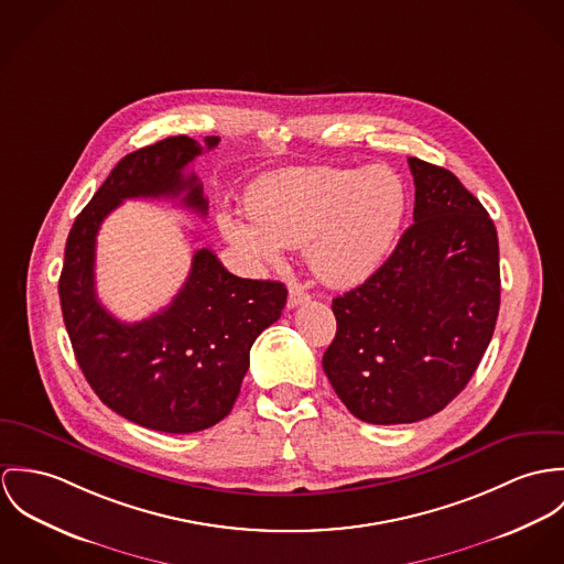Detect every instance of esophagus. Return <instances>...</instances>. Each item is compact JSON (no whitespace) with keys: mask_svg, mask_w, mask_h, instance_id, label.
Here are the masks:
<instances>
[{"mask_svg":"<svg viewBox=\"0 0 564 564\" xmlns=\"http://www.w3.org/2000/svg\"><path fill=\"white\" fill-rule=\"evenodd\" d=\"M310 299H312V296H310L303 288L292 285V288H290V292H288V307H290V310H294V307H299V305L307 303Z\"/></svg>","mask_w":564,"mask_h":564,"instance_id":"obj_1","label":"esophagus"}]
</instances>
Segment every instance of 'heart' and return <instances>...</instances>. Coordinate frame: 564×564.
I'll list each match as a JSON object with an SVG mask.
<instances>
[{
  "label": "heart",
  "instance_id": "obj_1",
  "mask_svg": "<svg viewBox=\"0 0 564 564\" xmlns=\"http://www.w3.org/2000/svg\"><path fill=\"white\" fill-rule=\"evenodd\" d=\"M406 209L402 180L384 169H292L254 186L251 224L223 212L227 240L254 265H276L283 249H303L328 285H355L384 261Z\"/></svg>",
  "mask_w": 564,
  "mask_h": 564
}]
</instances>
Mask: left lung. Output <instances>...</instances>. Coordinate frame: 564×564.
Instances as JSON below:
<instances>
[{
    "mask_svg": "<svg viewBox=\"0 0 564 564\" xmlns=\"http://www.w3.org/2000/svg\"><path fill=\"white\" fill-rule=\"evenodd\" d=\"M413 225L375 274L333 299L322 368L368 424H413L445 409L476 372L500 312L498 231L441 166L409 158Z\"/></svg>",
    "mask_w": 564,
    "mask_h": 564,
    "instance_id": "obj_1",
    "label": "left lung"
}]
</instances>
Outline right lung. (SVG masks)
Masks as SVG:
<instances>
[{
  "instance_id": "add662e5",
  "label": "right lung",
  "mask_w": 564,
  "mask_h": 564,
  "mask_svg": "<svg viewBox=\"0 0 564 564\" xmlns=\"http://www.w3.org/2000/svg\"><path fill=\"white\" fill-rule=\"evenodd\" d=\"M218 140L173 135L126 155L75 218L64 249L58 294L82 372L106 406L160 433L205 431L231 413L252 341L281 317L288 290L279 281L240 279L198 249L171 305L127 324L97 299L95 242L126 198H180L205 216L203 186L186 169Z\"/></svg>"
}]
</instances>
